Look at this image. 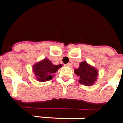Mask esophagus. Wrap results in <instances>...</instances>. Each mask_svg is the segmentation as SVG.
Instances as JSON below:
<instances>
[{
  "label": "esophagus",
  "instance_id": "1",
  "mask_svg": "<svg viewBox=\"0 0 123 123\" xmlns=\"http://www.w3.org/2000/svg\"><path fill=\"white\" fill-rule=\"evenodd\" d=\"M71 63H67V64H66V65H65V66H67V67H71Z\"/></svg>",
  "mask_w": 123,
  "mask_h": 123
}]
</instances>
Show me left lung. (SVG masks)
I'll use <instances>...</instances> for the list:
<instances>
[{
  "mask_svg": "<svg viewBox=\"0 0 123 123\" xmlns=\"http://www.w3.org/2000/svg\"><path fill=\"white\" fill-rule=\"evenodd\" d=\"M74 72L80 77L79 82L86 86L93 85L98 76V71L85 61L80 63V67L75 69Z\"/></svg>",
  "mask_w": 123,
  "mask_h": 123,
  "instance_id": "8db88e82",
  "label": "left lung"
}]
</instances>
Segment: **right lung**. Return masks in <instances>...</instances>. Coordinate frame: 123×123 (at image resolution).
I'll return each mask as SVG.
<instances>
[{
    "label": "right lung",
    "mask_w": 123,
    "mask_h": 123,
    "mask_svg": "<svg viewBox=\"0 0 123 123\" xmlns=\"http://www.w3.org/2000/svg\"><path fill=\"white\" fill-rule=\"evenodd\" d=\"M62 66L54 65L52 62L47 58L42 60L33 66V71L35 74L36 80L40 82L51 80L54 76V74Z\"/></svg>",
    "instance_id": "right-lung-1"
}]
</instances>
